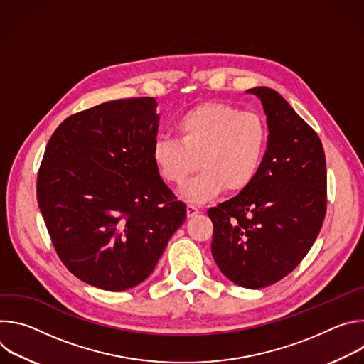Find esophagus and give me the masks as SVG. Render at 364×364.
<instances>
[{
    "instance_id": "obj_1",
    "label": "esophagus",
    "mask_w": 364,
    "mask_h": 364,
    "mask_svg": "<svg viewBox=\"0 0 364 364\" xmlns=\"http://www.w3.org/2000/svg\"><path fill=\"white\" fill-rule=\"evenodd\" d=\"M200 213V209L197 205H194V204H188L187 205V216L188 218H193V216H197Z\"/></svg>"
}]
</instances>
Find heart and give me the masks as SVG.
I'll list each match as a JSON object with an SVG mask.
<instances>
[{
	"label": "heart",
	"instance_id": "obj_1",
	"mask_svg": "<svg viewBox=\"0 0 364 364\" xmlns=\"http://www.w3.org/2000/svg\"><path fill=\"white\" fill-rule=\"evenodd\" d=\"M177 138L161 136L154 142L152 161L170 186H183L181 194L193 203H205L225 188L246 190L261 171L268 132L255 112H240L222 102H207L184 112L176 122Z\"/></svg>",
	"mask_w": 364,
	"mask_h": 364
}]
</instances>
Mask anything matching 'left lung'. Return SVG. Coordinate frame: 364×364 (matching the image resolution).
<instances>
[{"label": "left lung", "instance_id": "1", "mask_svg": "<svg viewBox=\"0 0 364 364\" xmlns=\"http://www.w3.org/2000/svg\"><path fill=\"white\" fill-rule=\"evenodd\" d=\"M269 135L255 181L207 212L212 255L232 282L257 289L291 274L316 242L327 212L323 144L274 89L253 87Z\"/></svg>", "mask_w": 364, "mask_h": 364}]
</instances>
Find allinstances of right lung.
<instances>
[{
	"mask_svg": "<svg viewBox=\"0 0 364 364\" xmlns=\"http://www.w3.org/2000/svg\"><path fill=\"white\" fill-rule=\"evenodd\" d=\"M154 97L100 103L50 136L37 201L51 243L80 281L107 291L141 284L187 216L152 161Z\"/></svg>",
	"mask_w": 364,
	"mask_h": 364,
	"instance_id": "1",
	"label": "right lung"
}]
</instances>
